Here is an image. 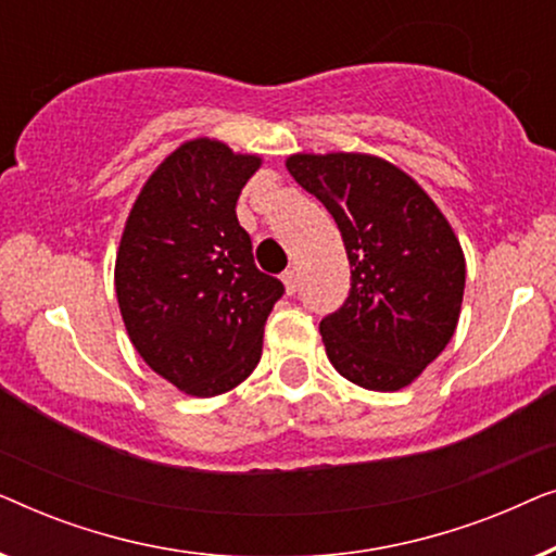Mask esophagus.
I'll return each instance as SVG.
<instances>
[{
  "instance_id": "34e87169",
  "label": "esophagus",
  "mask_w": 556,
  "mask_h": 556,
  "mask_svg": "<svg viewBox=\"0 0 556 556\" xmlns=\"http://www.w3.org/2000/svg\"><path fill=\"white\" fill-rule=\"evenodd\" d=\"M283 286H286V293L288 295L295 293V286H299V276H295V270H286L283 273Z\"/></svg>"
}]
</instances>
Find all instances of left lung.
Masks as SVG:
<instances>
[{"label": "left lung", "mask_w": 556, "mask_h": 556, "mask_svg": "<svg viewBox=\"0 0 556 556\" xmlns=\"http://www.w3.org/2000/svg\"><path fill=\"white\" fill-rule=\"evenodd\" d=\"M286 166L331 212L352 265L346 303L321 321L326 356L364 390L413 384L460 318L466 257L451 223L382 156L291 154Z\"/></svg>", "instance_id": "1"}]
</instances>
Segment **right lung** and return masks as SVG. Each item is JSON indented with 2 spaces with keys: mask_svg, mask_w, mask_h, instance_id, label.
<instances>
[{
  "mask_svg": "<svg viewBox=\"0 0 556 556\" xmlns=\"http://www.w3.org/2000/svg\"><path fill=\"white\" fill-rule=\"evenodd\" d=\"M257 154L217 139L185 141L143 181L124 235L116 299L143 362L192 397L245 382L283 283L255 268L253 242L235 215Z\"/></svg>",
  "mask_w": 556,
  "mask_h": 556,
  "instance_id": "add662e5",
  "label": "right lung"
}]
</instances>
